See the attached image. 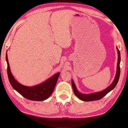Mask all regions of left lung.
Segmentation results:
<instances>
[{
    "label": "left lung",
    "instance_id": "1",
    "mask_svg": "<svg viewBox=\"0 0 128 128\" xmlns=\"http://www.w3.org/2000/svg\"><path fill=\"white\" fill-rule=\"evenodd\" d=\"M116 49H117L118 53V63H117V70H116V77L112 84H111L109 87H108L107 88L105 89L104 90L100 92H96V93L89 94H80V92H78V91L77 90L74 81H73V80H72V84L73 91H74L76 96L80 100H84V101H92V100H99L100 99L102 98L104 96H105L108 93V92H110L111 90H112L115 88L116 86V84H117L118 82L119 76H120V54L118 47L116 48Z\"/></svg>",
    "mask_w": 128,
    "mask_h": 128
}]
</instances>
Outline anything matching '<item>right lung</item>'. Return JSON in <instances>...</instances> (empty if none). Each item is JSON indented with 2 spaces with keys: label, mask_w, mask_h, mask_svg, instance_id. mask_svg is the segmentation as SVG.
I'll return each mask as SVG.
<instances>
[{
  "label": "right lung",
  "mask_w": 128,
  "mask_h": 128,
  "mask_svg": "<svg viewBox=\"0 0 128 128\" xmlns=\"http://www.w3.org/2000/svg\"><path fill=\"white\" fill-rule=\"evenodd\" d=\"M6 59L8 65L7 72L9 82L12 88L23 97L30 100L41 101L47 99L53 93L59 76V72L40 85L33 87L25 86L19 84L12 75L8 62L7 53Z\"/></svg>",
  "instance_id": "add662e5"
}]
</instances>
